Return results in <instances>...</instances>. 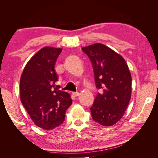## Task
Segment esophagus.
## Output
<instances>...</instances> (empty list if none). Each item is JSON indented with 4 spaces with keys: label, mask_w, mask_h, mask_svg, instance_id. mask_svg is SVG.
<instances>
[{
    "label": "esophagus",
    "mask_w": 158,
    "mask_h": 158,
    "mask_svg": "<svg viewBox=\"0 0 158 158\" xmlns=\"http://www.w3.org/2000/svg\"><path fill=\"white\" fill-rule=\"evenodd\" d=\"M73 95L74 96V97H77V96L79 95V92H74V93H73Z\"/></svg>",
    "instance_id": "obj_1"
}]
</instances>
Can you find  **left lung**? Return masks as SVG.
Here are the masks:
<instances>
[{
	"instance_id": "1",
	"label": "left lung",
	"mask_w": 158,
	"mask_h": 158,
	"mask_svg": "<svg viewBox=\"0 0 158 158\" xmlns=\"http://www.w3.org/2000/svg\"><path fill=\"white\" fill-rule=\"evenodd\" d=\"M82 50L91 61L98 93L90 108L93 119L103 126H112L123 116L132 93V77L122 56L101 43Z\"/></svg>"
}]
</instances>
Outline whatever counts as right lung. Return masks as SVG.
Wrapping results in <instances>:
<instances>
[{"label": "right lung", "mask_w": 158, "mask_h": 158, "mask_svg": "<svg viewBox=\"0 0 158 158\" xmlns=\"http://www.w3.org/2000/svg\"><path fill=\"white\" fill-rule=\"evenodd\" d=\"M61 48L45 47L26 63L20 78V99L37 127L52 130L65 120V111L73 103L70 95L55 87L58 76L56 61Z\"/></svg>", "instance_id": "add662e5"}]
</instances>
